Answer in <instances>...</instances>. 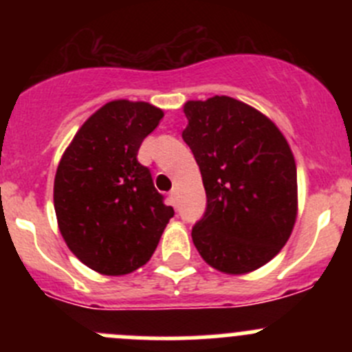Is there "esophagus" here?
<instances>
[{
    "mask_svg": "<svg viewBox=\"0 0 352 352\" xmlns=\"http://www.w3.org/2000/svg\"><path fill=\"white\" fill-rule=\"evenodd\" d=\"M177 197H179V190H177V189L170 190V199H172L173 206H177Z\"/></svg>",
    "mask_w": 352,
    "mask_h": 352,
    "instance_id": "34e87169",
    "label": "esophagus"
}]
</instances>
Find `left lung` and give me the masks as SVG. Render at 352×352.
Returning <instances> with one entry per match:
<instances>
[{
	"label": "left lung",
	"mask_w": 352,
	"mask_h": 352,
	"mask_svg": "<svg viewBox=\"0 0 352 352\" xmlns=\"http://www.w3.org/2000/svg\"><path fill=\"white\" fill-rule=\"evenodd\" d=\"M208 206L192 228L201 257L225 274H248L279 254L298 214L296 163L286 138L257 109L214 95L184 104Z\"/></svg>",
	"instance_id": "obj_1"
}]
</instances>
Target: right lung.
Masks as SVG:
<instances>
[{
	"instance_id": "1",
	"label": "right lung",
	"mask_w": 352,
	"mask_h": 352,
	"mask_svg": "<svg viewBox=\"0 0 352 352\" xmlns=\"http://www.w3.org/2000/svg\"><path fill=\"white\" fill-rule=\"evenodd\" d=\"M162 117L148 102H107L61 156L54 179L59 232L98 274L124 276L146 264L173 216L150 170L138 162L141 143Z\"/></svg>"
}]
</instances>
